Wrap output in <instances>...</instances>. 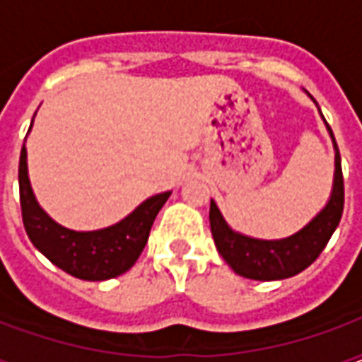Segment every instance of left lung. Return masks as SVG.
I'll use <instances>...</instances> for the list:
<instances>
[{"instance_id":"1","label":"left lung","mask_w":362,"mask_h":362,"mask_svg":"<svg viewBox=\"0 0 362 362\" xmlns=\"http://www.w3.org/2000/svg\"><path fill=\"white\" fill-rule=\"evenodd\" d=\"M327 132L334 139L329 126H327ZM334 149L335 174L329 202L306 227L300 228L293 236L281 238V240H259V238L240 235L228 227L227 221L221 215L219 207L211 199L209 225H211L213 240L223 259L233 267V272L246 279L277 281L293 277L306 269L312 262H316L341 221L343 202H345L341 157H339L335 139Z\"/></svg>"}]
</instances>
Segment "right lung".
<instances>
[{
  "label": "right lung",
  "mask_w": 362,
  "mask_h": 362,
  "mask_svg": "<svg viewBox=\"0 0 362 362\" xmlns=\"http://www.w3.org/2000/svg\"><path fill=\"white\" fill-rule=\"evenodd\" d=\"M19 194L25 230L36 250L59 269L85 281L112 279L134 266L147 244L153 221L170 196L165 192L149 197L126 219L100 230L79 233L62 227L48 217L33 194L25 143L19 158Z\"/></svg>",
  "instance_id": "obj_1"
}]
</instances>
